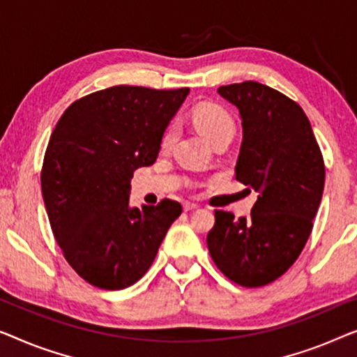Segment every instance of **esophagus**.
I'll use <instances>...</instances> for the list:
<instances>
[{"instance_id":"34e87169","label":"esophagus","mask_w":357,"mask_h":357,"mask_svg":"<svg viewBox=\"0 0 357 357\" xmlns=\"http://www.w3.org/2000/svg\"><path fill=\"white\" fill-rule=\"evenodd\" d=\"M197 207H199V205L197 204H192V202H184L183 204L184 212H192V210H195Z\"/></svg>"}]
</instances>
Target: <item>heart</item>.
I'll list each match as a JSON object with an SVG mask.
<instances>
[{"label": "heart", "mask_w": 357, "mask_h": 357, "mask_svg": "<svg viewBox=\"0 0 357 357\" xmlns=\"http://www.w3.org/2000/svg\"><path fill=\"white\" fill-rule=\"evenodd\" d=\"M192 119L195 128L200 130L204 137H207L210 142L223 137V135H233L234 134V121L227 109L218 107L215 103H204L199 105L192 112ZM174 137H176V126L172 124L163 132L162 137V147L168 149L173 144Z\"/></svg>", "instance_id": "b5f03b06"}]
</instances>
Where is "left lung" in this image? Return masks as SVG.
Returning <instances> with one entry per match:
<instances>
[{"label":"left lung","mask_w":357,"mask_h":357,"mask_svg":"<svg viewBox=\"0 0 357 357\" xmlns=\"http://www.w3.org/2000/svg\"><path fill=\"white\" fill-rule=\"evenodd\" d=\"M218 93L243 119L236 179L259 195L248 218L217 210L207 245L225 277L257 288L281 277L307 243L322 200L324 157L303 108L278 90L245 80Z\"/></svg>","instance_id":"left-lung-1"}]
</instances>
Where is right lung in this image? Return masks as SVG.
Listing matches in <instances>:
<instances>
[{"mask_svg": "<svg viewBox=\"0 0 357 357\" xmlns=\"http://www.w3.org/2000/svg\"><path fill=\"white\" fill-rule=\"evenodd\" d=\"M188 93L114 85L74 102L50 137L40 176L50 225L68 264L97 288L142 278L183 212L169 199L130 207L129 194Z\"/></svg>", "mask_w": 357, "mask_h": 357, "instance_id": "right-lung-1", "label": "right lung"}]
</instances>
